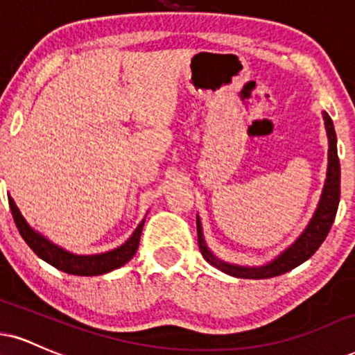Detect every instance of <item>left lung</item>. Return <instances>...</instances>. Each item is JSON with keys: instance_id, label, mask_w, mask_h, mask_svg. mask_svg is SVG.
Masks as SVG:
<instances>
[{"instance_id": "left-lung-1", "label": "left lung", "mask_w": 355, "mask_h": 355, "mask_svg": "<svg viewBox=\"0 0 355 355\" xmlns=\"http://www.w3.org/2000/svg\"><path fill=\"white\" fill-rule=\"evenodd\" d=\"M324 123H326V130L329 137V164H327V178L326 185H324L321 202L318 205L313 220L307 225L306 232L297 238V241L293 246H289L279 258L275 261L266 264L261 268H243L234 266V264H228L220 261L208 251L207 245H205L202 226H200V220L196 218V233H198V246L202 251L203 258L208 263L216 266L226 275L234 277H246V279H268V277H275L284 272L294 270L309 259L318 248L322 245L326 240L329 230H331L332 223H334L337 207H339L340 198V164L339 157H337V145H336V132L332 119L329 114L324 112Z\"/></svg>"}]
</instances>
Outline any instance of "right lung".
<instances>
[{
  "mask_svg": "<svg viewBox=\"0 0 355 355\" xmlns=\"http://www.w3.org/2000/svg\"><path fill=\"white\" fill-rule=\"evenodd\" d=\"M10 200V208L12 213V218H15V223L18 226L19 234L23 236V240L28 243V246L40 256L41 259H44L46 263L53 264L54 268L61 270L67 275H76V276H97L104 275V272H109L112 270H117L122 264H125L132 256L135 254L137 248H139L140 243V234H142L144 221L137 226L134 234L123 243L122 246H119L117 250L109 251V253L102 254H94V256H78L72 254L69 251H64L62 248L55 246L49 240H46L44 236H41L40 233H36L26 223V220L23 218L18 207H16L15 200Z\"/></svg>",
  "mask_w": 355,
  "mask_h": 355,
  "instance_id": "right-lung-1",
  "label": "right lung"
}]
</instances>
